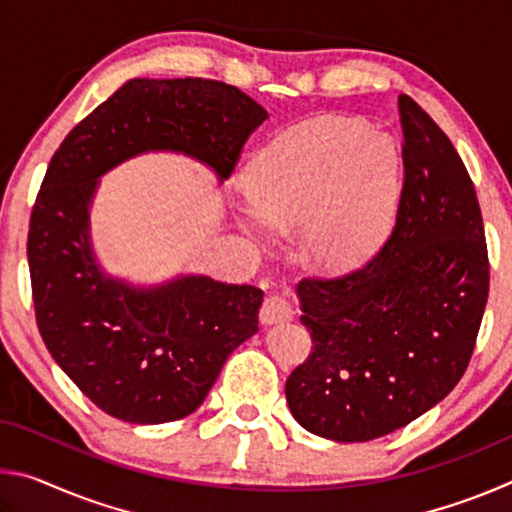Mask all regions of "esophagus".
<instances>
[{"instance_id": "34e87169", "label": "esophagus", "mask_w": 512, "mask_h": 512, "mask_svg": "<svg viewBox=\"0 0 512 512\" xmlns=\"http://www.w3.org/2000/svg\"><path fill=\"white\" fill-rule=\"evenodd\" d=\"M296 316V311H293V305L282 296H271L264 300L262 311H259V320H262L264 325H280V323H289Z\"/></svg>"}]
</instances>
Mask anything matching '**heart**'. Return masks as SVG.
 <instances>
[{"instance_id": "obj_1", "label": "heart", "mask_w": 512, "mask_h": 512, "mask_svg": "<svg viewBox=\"0 0 512 512\" xmlns=\"http://www.w3.org/2000/svg\"><path fill=\"white\" fill-rule=\"evenodd\" d=\"M250 212L275 232L300 230V253L320 273L363 262L391 228L400 153L391 137L348 119L282 133L241 176Z\"/></svg>"}]
</instances>
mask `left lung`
I'll use <instances>...</instances> for the list:
<instances>
[{"label": "left lung", "instance_id": "8db88e82", "mask_svg": "<svg viewBox=\"0 0 512 512\" xmlns=\"http://www.w3.org/2000/svg\"><path fill=\"white\" fill-rule=\"evenodd\" d=\"M395 228L366 266L298 284L314 350L287 379L302 427L366 443L420 418L470 363L488 302L483 219L461 155L406 94Z\"/></svg>", "mask_w": 512, "mask_h": 512}]
</instances>
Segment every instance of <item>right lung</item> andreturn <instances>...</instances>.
<instances>
[{"instance_id":"obj_1","label":"right lung","mask_w":512,"mask_h":512,"mask_svg":"<svg viewBox=\"0 0 512 512\" xmlns=\"http://www.w3.org/2000/svg\"><path fill=\"white\" fill-rule=\"evenodd\" d=\"M268 112L235 85L131 79L92 110L49 162L29 223L38 329L54 361L101 411L133 424L194 413L225 359L257 332L262 289L207 275L137 287L92 246L101 176L142 153H183L230 178Z\"/></svg>"}]
</instances>
